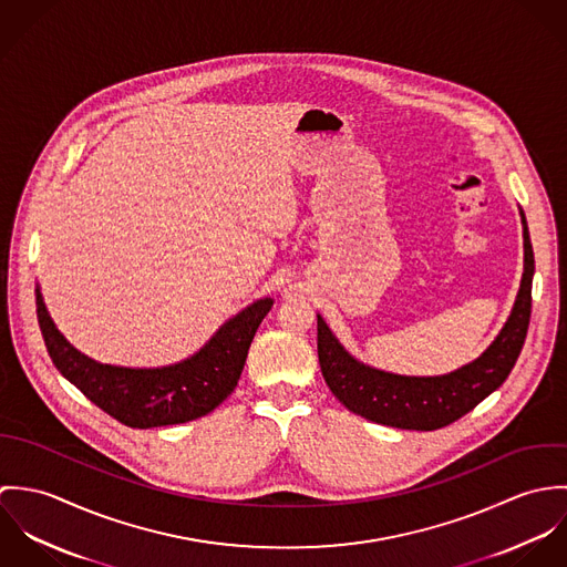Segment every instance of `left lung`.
I'll use <instances>...</instances> for the list:
<instances>
[{"label":"left lung","instance_id":"8db88e82","mask_svg":"<svg viewBox=\"0 0 567 567\" xmlns=\"http://www.w3.org/2000/svg\"><path fill=\"white\" fill-rule=\"evenodd\" d=\"M524 236V272L513 310L495 340L474 360L443 375H400L353 358L317 315L319 362L324 382L347 410L400 430H439L497 391L513 371L530 323L535 255L526 216L519 209Z\"/></svg>","mask_w":567,"mask_h":567}]
</instances>
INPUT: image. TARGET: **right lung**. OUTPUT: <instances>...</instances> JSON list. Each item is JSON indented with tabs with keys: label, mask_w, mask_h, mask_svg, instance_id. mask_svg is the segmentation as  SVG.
<instances>
[{
	"label": "right lung",
	"mask_w": 567,
	"mask_h": 567,
	"mask_svg": "<svg viewBox=\"0 0 567 567\" xmlns=\"http://www.w3.org/2000/svg\"><path fill=\"white\" fill-rule=\"evenodd\" d=\"M37 319L56 369L86 400L128 427H162L205 416L223 404L243 375L248 347L272 299L246 306L189 358L153 369L104 364L79 351L52 321L37 286Z\"/></svg>",
	"instance_id": "right-lung-1"
}]
</instances>
